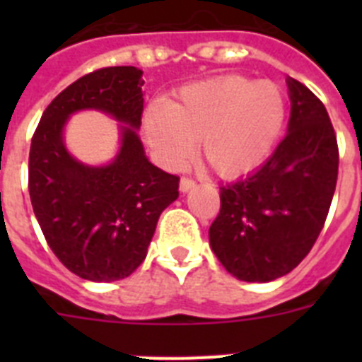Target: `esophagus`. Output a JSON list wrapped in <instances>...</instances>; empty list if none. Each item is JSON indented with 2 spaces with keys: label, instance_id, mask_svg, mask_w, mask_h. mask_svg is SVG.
Here are the masks:
<instances>
[{
  "label": "esophagus",
  "instance_id": "34e87169",
  "mask_svg": "<svg viewBox=\"0 0 362 362\" xmlns=\"http://www.w3.org/2000/svg\"><path fill=\"white\" fill-rule=\"evenodd\" d=\"M196 187V181H194V179H190V177H181V181H179V190L183 192H188V190H192V188Z\"/></svg>",
  "mask_w": 362,
  "mask_h": 362
}]
</instances>
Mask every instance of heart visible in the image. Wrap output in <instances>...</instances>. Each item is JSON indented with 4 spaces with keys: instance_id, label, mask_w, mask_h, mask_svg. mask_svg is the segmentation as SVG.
Returning <instances> with one entry per match:
<instances>
[{
    "instance_id": "1",
    "label": "heart",
    "mask_w": 362,
    "mask_h": 362,
    "mask_svg": "<svg viewBox=\"0 0 362 362\" xmlns=\"http://www.w3.org/2000/svg\"><path fill=\"white\" fill-rule=\"evenodd\" d=\"M286 119V99L272 81L221 76L194 83L170 105L156 99L143 117L146 143L166 168H181L199 150L223 177L255 170L272 153Z\"/></svg>"
}]
</instances>
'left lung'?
Wrapping results in <instances>:
<instances>
[{
  "label": "left lung",
  "instance_id": "left-lung-1",
  "mask_svg": "<svg viewBox=\"0 0 362 362\" xmlns=\"http://www.w3.org/2000/svg\"><path fill=\"white\" fill-rule=\"evenodd\" d=\"M286 85L288 134L261 168L221 188L209 232L221 264L246 283L286 276L308 255L337 183V137L325 105L297 79Z\"/></svg>",
  "mask_w": 362,
  "mask_h": 362
}]
</instances>
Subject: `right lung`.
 Instances as JSON below:
<instances>
[{
  "instance_id": "add662e5",
  "label": "right lung",
  "mask_w": 362,
  "mask_h": 362,
  "mask_svg": "<svg viewBox=\"0 0 362 362\" xmlns=\"http://www.w3.org/2000/svg\"><path fill=\"white\" fill-rule=\"evenodd\" d=\"M143 70L107 66L69 85L41 116L28 156V192L45 239L72 274L94 283L129 277L145 261L163 210L179 196V177L153 166L137 136ZM79 110L119 120L120 152L108 165H85L62 130Z\"/></svg>"
}]
</instances>
